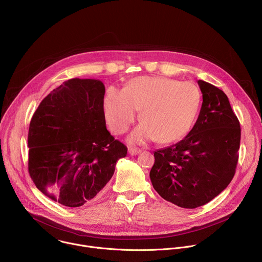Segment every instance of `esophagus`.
Here are the masks:
<instances>
[{
	"mask_svg": "<svg viewBox=\"0 0 262 262\" xmlns=\"http://www.w3.org/2000/svg\"><path fill=\"white\" fill-rule=\"evenodd\" d=\"M128 154L130 156H137L139 154H141V149L139 148H134V147H129L128 148Z\"/></svg>",
	"mask_w": 262,
	"mask_h": 262,
	"instance_id": "1",
	"label": "esophagus"
}]
</instances>
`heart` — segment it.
<instances>
[{
    "mask_svg": "<svg viewBox=\"0 0 262 262\" xmlns=\"http://www.w3.org/2000/svg\"><path fill=\"white\" fill-rule=\"evenodd\" d=\"M201 99V91L194 83L167 77H138L130 80L124 90L108 88L103 111L111 130L121 135L135 122L141 110L143 122L128 137L130 143L157 139L161 143H172L189 134Z\"/></svg>",
    "mask_w": 262,
    "mask_h": 262,
    "instance_id": "1",
    "label": "heart"
}]
</instances>
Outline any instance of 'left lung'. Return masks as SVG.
I'll list each match as a JSON object with an SVG mask.
<instances>
[{"label":"left lung","instance_id":"obj_1","mask_svg":"<svg viewBox=\"0 0 262 262\" xmlns=\"http://www.w3.org/2000/svg\"><path fill=\"white\" fill-rule=\"evenodd\" d=\"M198 119L180 142L155 151L150 180L165 200L183 208L202 206L232 180L238 162L241 125L227 95L201 81Z\"/></svg>","mask_w":262,"mask_h":262}]
</instances>
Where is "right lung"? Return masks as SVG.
I'll use <instances>...</instances> for the list:
<instances>
[{
    "mask_svg": "<svg viewBox=\"0 0 262 262\" xmlns=\"http://www.w3.org/2000/svg\"><path fill=\"white\" fill-rule=\"evenodd\" d=\"M104 85L71 79L54 89L31 119L29 174L42 194L80 207L100 194L127 148L105 127Z\"/></svg>",
    "mask_w": 262,
    "mask_h": 262,
    "instance_id": "obj_1",
    "label": "right lung"
}]
</instances>
